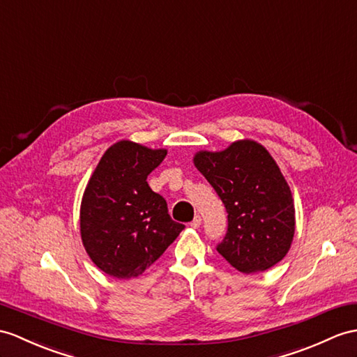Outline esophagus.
Returning <instances> with one entry per match:
<instances>
[{"label":"esophagus","mask_w":357,"mask_h":357,"mask_svg":"<svg viewBox=\"0 0 357 357\" xmlns=\"http://www.w3.org/2000/svg\"><path fill=\"white\" fill-rule=\"evenodd\" d=\"M199 225H202V216H199V215H195V218L192 220V222H190V227L198 229Z\"/></svg>","instance_id":"1"}]
</instances>
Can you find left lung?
<instances>
[{
	"label": "left lung",
	"instance_id": "1",
	"mask_svg": "<svg viewBox=\"0 0 357 357\" xmlns=\"http://www.w3.org/2000/svg\"><path fill=\"white\" fill-rule=\"evenodd\" d=\"M194 163L227 212L218 253L245 274L280 262L292 244L295 208L271 154L255 141H238L220 153H197Z\"/></svg>",
	"mask_w": 357,
	"mask_h": 357
}]
</instances>
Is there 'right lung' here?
Returning a JSON list of instances; mask_svg holds the SVG:
<instances>
[{
	"mask_svg": "<svg viewBox=\"0 0 357 357\" xmlns=\"http://www.w3.org/2000/svg\"><path fill=\"white\" fill-rule=\"evenodd\" d=\"M165 155L167 150L116 142L104 153L84 189L83 245L92 262L116 279L142 274L185 229L172 221L165 198L146 181Z\"/></svg>",
	"mask_w": 357,
	"mask_h": 357,
	"instance_id": "obj_1",
	"label": "right lung"
}]
</instances>
